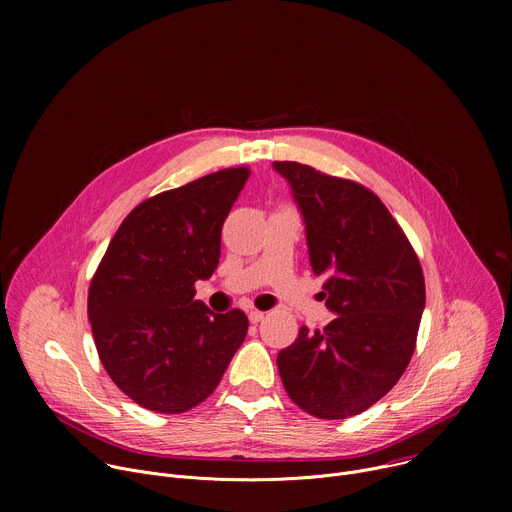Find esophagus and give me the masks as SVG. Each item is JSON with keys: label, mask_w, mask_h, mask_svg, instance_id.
I'll return each instance as SVG.
<instances>
[{"label": "esophagus", "mask_w": 512, "mask_h": 512, "mask_svg": "<svg viewBox=\"0 0 512 512\" xmlns=\"http://www.w3.org/2000/svg\"><path fill=\"white\" fill-rule=\"evenodd\" d=\"M263 318H265V314H263V312H259V310H251V312H249V320H251V324H259V322H263Z\"/></svg>", "instance_id": "1"}]
</instances>
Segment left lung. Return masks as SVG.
<instances>
[{
    "label": "left lung",
    "instance_id": "1",
    "mask_svg": "<svg viewBox=\"0 0 512 512\" xmlns=\"http://www.w3.org/2000/svg\"><path fill=\"white\" fill-rule=\"evenodd\" d=\"M304 214L310 263L338 314L300 328L277 354L283 387L320 419H346L385 397L413 356L425 279L407 235L381 198L354 180L298 162H273Z\"/></svg>",
    "mask_w": 512,
    "mask_h": 512
}]
</instances>
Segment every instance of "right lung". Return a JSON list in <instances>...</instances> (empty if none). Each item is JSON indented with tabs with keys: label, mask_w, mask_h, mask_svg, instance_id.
<instances>
[{
	"label": "right lung",
	"mask_w": 512,
	"mask_h": 512,
	"mask_svg": "<svg viewBox=\"0 0 512 512\" xmlns=\"http://www.w3.org/2000/svg\"><path fill=\"white\" fill-rule=\"evenodd\" d=\"M251 170L225 168L137 204L89 287V320L111 381L137 405L184 413L221 383L249 328L245 312L194 300L221 257V231Z\"/></svg>",
	"instance_id": "obj_1"
}]
</instances>
